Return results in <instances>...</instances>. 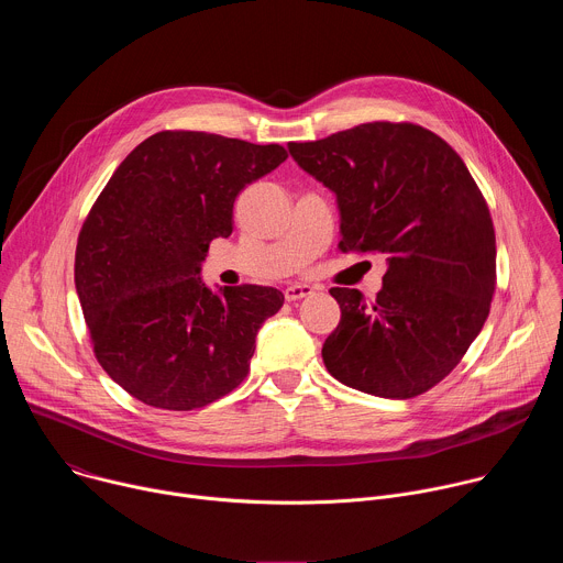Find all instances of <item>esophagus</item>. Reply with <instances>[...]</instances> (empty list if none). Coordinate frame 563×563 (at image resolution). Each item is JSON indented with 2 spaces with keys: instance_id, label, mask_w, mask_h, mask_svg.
Wrapping results in <instances>:
<instances>
[{
  "instance_id": "esophagus-1",
  "label": "esophagus",
  "mask_w": 563,
  "mask_h": 563,
  "mask_svg": "<svg viewBox=\"0 0 563 563\" xmlns=\"http://www.w3.org/2000/svg\"><path fill=\"white\" fill-rule=\"evenodd\" d=\"M311 294H313V289H311L309 285H289V287L285 289V298H287V300H300V298L311 296Z\"/></svg>"
}]
</instances>
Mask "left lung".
<instances>
[{
  "label": "left lung",
  "instance_id": "1",
  "mask_svg": "<svg viewBox=\"0 0 563 563\" xmlns=\"http://www.w3.org/2000/svg\"><path fill=\"white\" fill-rule=\"evenodd\" d=\"M287 146L336 194L339 250L387 261L372 302L358 289H330L341 323L323 345L328 372L383 398L428 391L490 313L497 240L486 198L459 153L419 124L367 122Z\"/></svg>",
  "mask_w": 563,
  "mask_h": 563
}]
</instances>
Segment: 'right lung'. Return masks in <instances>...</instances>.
Here are the masks:
<instances>
[{"instance_id": "1", "label": "right lung", "mask_w": 563, "mask_h": 563, "mask_svg": "<svg viewBox=\"0 0 563 563\" xmlns=\"http://www.w3.org/2000/svg\"><path fill=\"white\" fill-rule=\"evenodd\" d=\"M287 159L280 144L159 131L115 169L75 250V289L93 352L131 396L196 410L245 380L256 334L285 296L240 285L211 291L202 261L233 231V202Z\"/></svg>"}]
</instances>
